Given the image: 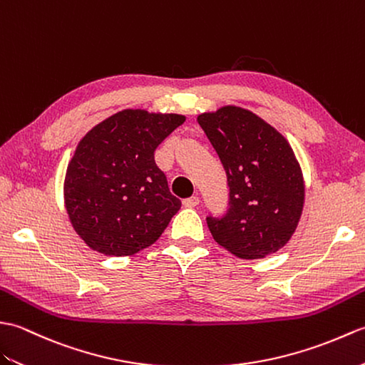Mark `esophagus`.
Returning a JSON list of instances; mask_svg holds the SVG:
<instances>
[{
	"instance_id": "34e87169",
	"label": "esophagus",
	"mask_w": 365,
	"mask_h": 365,
	"mask_svg": "<svg viewBox=\"0 0 365 365\" xmlns=\"http://www.w3.org/2000/svg\"><path fill=\"white\" fill-rule=\"evenodd\" d=\"M182 205H184L185 207H195V206L200 205V198H198V197H190V198H187V200H184Z\"/></svg>"
}]
</instances>
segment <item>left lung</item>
Listing matches in <instances>:
<instances>
[{
    "label": "left lung",
    "mask_w": 365,
    "mask_h": 365,
    "mask_svg": "<svg viewBox=\"0 0 365 365\" xmlns=\"http://www.w3.org/2000/svg\"><path fill=\"white\" fill-rule=\"evenodd\" d=\"M228 176L230 209L207 217L218 245L262 259L292 239L303 214L304 178L289 140L255 112L222 106L197 117Z\"/></svg>",
    "instance_id": "1"
}]
</instances>
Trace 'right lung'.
<instances>
[{"label":"right lung","instance_id":"1","mask_svg":"<svg viewBox=\"0 0 365 365\" xmlns=\"http://www.w3.org/2000/svg\"><path fill=\"white\" fill-rule=\"evenodd\" d=\"M185 115L123 109L76 145L63 180V203L84 244L106 256H131L165 231L181 201L168 190L155 151Z\"/></svg>","mask_w":365,"mask_h":365}]
</instances>
